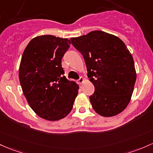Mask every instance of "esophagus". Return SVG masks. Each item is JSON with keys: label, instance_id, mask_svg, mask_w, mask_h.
I'll return each instance as SVG.
<instances>
[{"label": "esophagus", "instance_id": "34e87169", "mask_svg": "<svg viewBox=\"0 0 153 153\" xmlns=\"http://www.w3.org/2000/svg\"><path fill=\"white\" fill-rule=\"evenodd\" d=\"M83 82H84V78H80L78 80V83L79 85H81Z\"/></svg>", "mask_w": 153, "mask_h": 153}]
</instances>
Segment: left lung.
I'll use <instances>...</instances> for the list:
<instances>
[{"mask_svg":"<svg viewBox=\"0 0 153 153\" xmlns=\"http://www.w3.org/2000/svg\"><path fill=\"white\" fill-rule=\"evenodd\" d=\"M84 58L88 78L94 85L90 96L92 107L104 117L115 116L128 106L137 79L134 59L117 36L95 30L71 38Z\"/></svg>","mask_w":153,"mask_h":153,"instance_id":"1","label":"left lung"}]
</instances>
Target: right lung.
<instances>
[{"mask_svg": "<svg viewBox=\"0 0 153 153\" xmlns=\"http://www.w3.org/2000/svg\"><path fill=\"white\" fill-rule=\"evenodd\" d=\"M70 41L50 35L32 39L19 65L22 89L30 107L39 117L55 121L70 113L79 86L65 75L62 59Z\"/></svg>", "mask_w": 153, "mask_h": 153, "instance_id": "add662e5", "label": "right lung"}]
</instances>
